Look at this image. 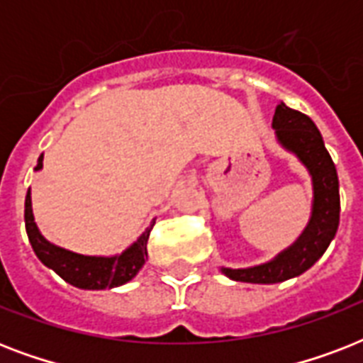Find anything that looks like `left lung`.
I'll return each mask as SVG.
<instances>
[{
    "label": "left lung",
    "mask_w": 363,
    "mask_h": 363,
    "mask_svg": "<svg viewBox=\"0 0 363 363\" xmlns=\"http://www.w3.org/2000/svg\"><path fill=\"white\" fill-rule=\"evenodd\" d=\"M273 128L282 147L296 154L299 162L309 169L313 179V213L298 241L271 262L247 269L222 267V273L232 281L275 284L301 275L326 252L328 245L337 232L341 211L337 171L332 156L324 147L318 128L309 116L290 109L284 104L277 105Z\"/></svg>",
    "instance_id": "left-lung-1"
}]
</instances>
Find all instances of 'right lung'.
<instances>
[{
	"label": "right lung",
	"instance_id": "right-lung-1",
	"mask_svg": "<svg viewBox=\"0 0 363 363\" xmlns=\"http://www.w3.org/2000/svg\"><path fill=\"white\" fill-rule=\"evenodd\" d=\"M43 167V154L37 160L35 171ZM26 232L31 242L33 252L43 264L56 271L65 282L82 290H105V288H115L125 284L139 273V269L148 258L147 241L150 235L152 226L147 228L139 235L130 248H125L122 254L116 256H84V254L71 252L67 248L56 247L50 241L43 238L41 232L37 230L33 220V211H31V196H26L24 209Z\"/></svg>",
	"mask_w": 363,
	"mask_h": 363
}]
</instances>
